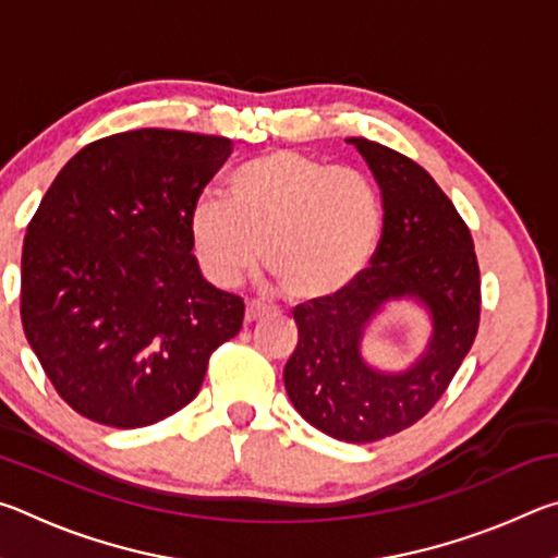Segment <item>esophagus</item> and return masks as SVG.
I'll list each match as a JSON object with an SVG mask.
<instances>
[{
	"label": "esophagus",
	"instance_id": "obj_1",
	"mask_svg": "<svg viewBox=\"0 0 558 558\" xmlns=\"http://www.w3.org/2000/svg\"><path fill=\"white\" fill-rule=\"evenodd\" d=\"M270 313L268 305H260V302H245V323H258L260 317H266Z\"/></svg>",
	"mask_w": 558,
	"mask_h": 558
}]
</instances>
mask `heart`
<instances>
[{
  "label": "heart",
  "mask_w": 558,
  "mask_h": 558,
  "mask_svg": "<svg viewBox=\"0 0 558 558\" xmlns=\"http://www.w3.org/2000/svg\"><path fill=\"white\" fill-rule=\"evenodd\" d=\"M226 204L204 199L189 214V239L204 276L235 288L258 268L298 300L344 290L374 258L381 202L352 167L272 149L226 179Z\"/></svg>",
  "instance_id": "heart-1"
}]
</instances>
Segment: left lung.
I'll use <instances>...</instances> for the list:
<instances>
[{
  "label": "left lung",
  "instance_id": "1",
  "mask_svg": "<svg viewBox=\"0 0 558 558\" xmlns=\"http://www.w3.org/2000/svg\"><path fill=\"white\" fill-rule=\"evenodd\" d=\"M347 143L381 189V241L344 290L295 307L298 347L282 379L310 426L374 442L421 421L460 369L480 325V268L465 221L426 169L372 140ZM393 301H411L429 319V342L405 371H381L361 347Z\"/></svg>",
  "mask_w": 558,
  "mask_h": 558
}]
</instances>
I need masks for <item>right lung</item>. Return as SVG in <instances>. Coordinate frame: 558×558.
<instances>
[{"label": "right lung", "mask_w": 558, "mask_h": 558, "mask_svg": "<svg viewBox=\"0 0 558 558\" xmlns=\"http://www.w3.org/2000/svg\"><path fill=\"white\" fill-rule=\"evenodd\" d=\"M226 137L132 130L73 155L26 229L22 325L75 413L112 428L167 418L202 389L243 300L214 288L189 214L229 159Z\"/></svg>", "instance_id": "1"}]
</instances>
